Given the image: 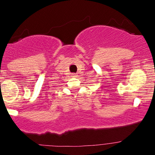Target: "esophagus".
I'll use <instances>...</instances> for the list:
<instances>
[{
  "label": "esophagus",
  "instance_id": "obj_1",
  "mask_svg": "<svg viewBox=\"0 0 155 155\" xmlns=\"http://www.w3.org/2000/svg\"><path fill=\"white\" fill-rule=\"evenodd\" d=\"M72 76H73V77H76V76H77V75H76V74H72Z\"/></svg>",
  "mask_w": 155,
  "mask_h": 155
}]
</instances>
